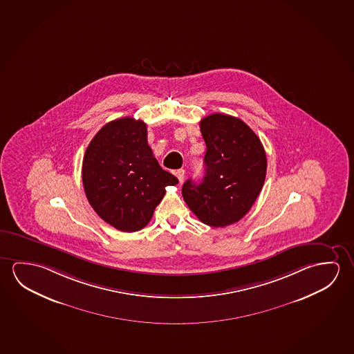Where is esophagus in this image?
Returning <instances> with one entry per match:
<instances>
[{
  "label": "esophagus",
  "mask_w": 354,
  "mask_h": 354,
  "mask_svg": "<svg viewBox=\"0 0 354 354\" xmlns=\"http://www.w3.org/2000/svg\"><path fill=\"white\" fill-rule=\"evenodd\" d=\"M185 169H177L176 171V176H177V178L180 180V182H183V180H185Z\"/></svg>",
  "instance_id": "esophagus-1"
}]
</instances>
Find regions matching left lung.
Wrapping results in <instances>:
<instances>
[{"instance_id": "8db88e82", "label": "left lung", "mask_w": 354, "mask_h": 354, "mask_svg": "<svg viewBox=\"0 0 354 354\" xmlns=\"http://www.w3.org/2000/svg\"><path fill=\"white\" fill-rule=\"evenodd\" d=\"M207 145L201 185L185 180L182 196L204 224L224 227L241 220L263 187L267 158L263 145L241 119L214 113L201 120Z\"/></svg>"}]
</instances>
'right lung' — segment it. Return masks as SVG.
<instances>
[{
    "label": "right lung",
    "mask_w": 354,
    "mask_h": 354,
    "mask_svg": "<svg viewBox=\"0 0 354 354\" xmlns=\"http://www.w3.org/2000/svg\"><path fill=\"white\" fill-rule=\"evenodd\" d=\"M82 182L91 207L102 219L118 230L134 232L149 224L165 188L178 180L153 156L146 124L124 117L106 124L91 140Z\"/></svg>",
    "instance_id": "obj_1"
}]
</instances>
